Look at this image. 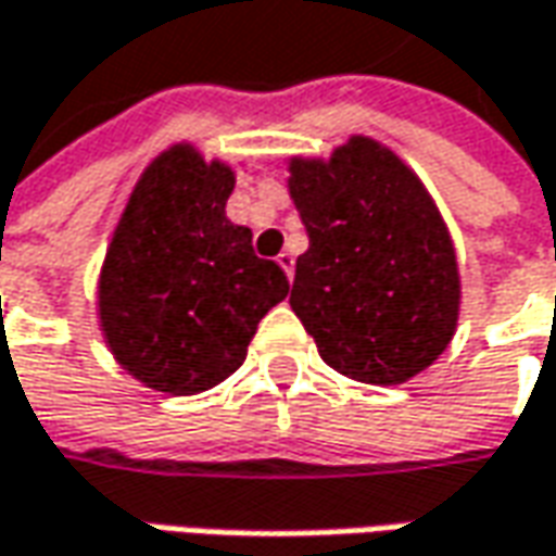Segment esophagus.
I'll list each match as a JSON object with an SVG mask.
<instances>
[{
    "label": "esophagus",
    "instance_id": "34e87169",
    "mask_svg": "<svg viewBox=\"0 0 556 556\" xmlns=\"http://www.w3.org/2000/svg\"><path fill=\"white\" fill-rule=\"evenodd\" d=\"M277 264L282 267V270H286V277L289 279L295 277V258H292V252H279Z\"/></svg>",
    "mask_w": 556,
    "mask_h": 556
}]
</instances>
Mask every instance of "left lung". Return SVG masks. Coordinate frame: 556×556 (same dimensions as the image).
<instances>
[{
    "instance_id": "8db88e82",
    "label": "left lung",
    "mask_w": 556,
    "mask_h": 556,
    "mask_svg": "<svg viewBox=\"0 0 556 556\" xmlns=\"http://www.w3.org/2000/svg\"><path fill=\"white\" fill-rule=\"evenodd\" d=\"M286 165L311 240L289 304L323 363L378 388L425 372L462 311L455 245L428 187L369 135Z\"/></svg>"
}]
</instances>
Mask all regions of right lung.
Returning <instances> with one entry per match:
<instances>
[{
  "instance_id": "add662e5",
  "label": "right lung",
  "mask_w": 556,
  "mask_h": 556,
  "mask_svg": "<svg viewBox=\"0 0 556 556\" xmlns=\"http://www.w3.org/2000/svg\"><path fill=\"white\" fill-rule=\"evenodd\" d=\"M237 168L190 141L165 147L131 187L98 277V323L113 359L144 388L190 396L245 359L289 295L279 264L227 218Z\"/></svg>"
}]
</instances>
